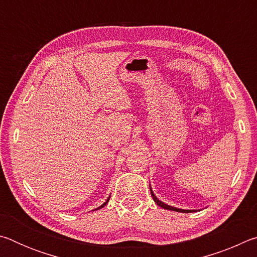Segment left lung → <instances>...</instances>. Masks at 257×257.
Returning <instances> with one entry per match:
<instances>
[{"label":"left lung","mask_w":257,"mask_h":257,"mask_svg":"<svg viewBox=\"0 0 257 257\" xmlns=\"http://www.w3.org/2000/svg\"><path fill=\"white\" fill-rule=\"evenodd\" d=\"M150 189H151V195H152V197H153L154 202H155L156 204H158L159 206H161V207H162V208H165V210L176 211V212H180V213H190V212H196V210H182V208H177V207H173V206L168 205V204H165V203H163V202H161L160 199L155 196L154 193H153V190H152V188H151V186H150Z\"/></svg>","instance_id":"1"}]
</instances>
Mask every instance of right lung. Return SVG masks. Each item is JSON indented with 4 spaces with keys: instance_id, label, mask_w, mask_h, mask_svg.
<instances>
[{
    "instance_id": "obj_1",
    "label": "right lung",
    "mask_w": 257,
    "mask_h": 257,
    "mask_svg": "<svg viewBox=\"0 0 257 257\" xmlns=\"http://www.w3.org/2000/svg\"><path fill=\"white\" fill-rule=\"evenodd\" d=\"M108 199H110V197H108V198L106 199V202H105V203H104V204H102V205H101V206H98V207L96 208V210H99V208H102V207H104V206H105V205H106V204H107V202H108Z\"/></svg>"
}]
</instances>
